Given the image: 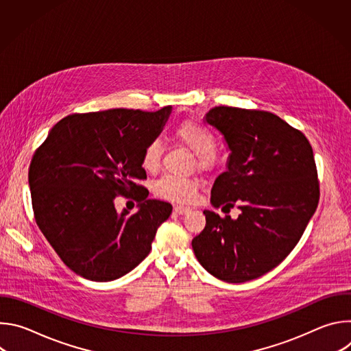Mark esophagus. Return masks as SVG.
<instances>
[{
  "instance_id": "1",
  "label": "esophagus",
  "mask_w": 351,
  "mask_h": 351,
  "mask_svg": "<svg viewBox=\"0 0 351 351\" xmlns=\"http://www.w3.org/2000/svg\"><path fill=\"white\" fill-rule=\"evenodd\" d=\"M173 213L179 214V215H184V214L190 213V208L189 207H182V206H175L173 207Z\"/></svg>"
}]
</instances>
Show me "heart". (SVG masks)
Instances as JSON below:
<instances>
[{"label": "heart", "mask_w": 351, "mask_h": 351, "mask_svg": "<svg viewBox=\"0 0 351 351\" xmlns=\"http://www.w3.org/2000/svg\"><path fill=\"white\" fill-rule=\"evenodd\" d=\"M175 137L184 144L197 156L198 165L207 168L214 161V152L217 141L213 133L194 121H184L175 129ZM162 157V147L160 141H149L141 154V167L147 172L158 169ZM197 182L189 178H180L176 175H164L154 184L157 195L171 199L176 203H190L197 193Z\"/></svg>", "instance_id": "heart-1"}]
</instances>
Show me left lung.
<instances>
[{
	"instance_id": "8db88e82",
	"label": "left lung",
	"mask_w": 351,
	"mask_h": 351,
	"mask_svg": "<svg viewBox=\"0 0 351 351\" xmlns=\"http://www.w3.org/2000/svg\"><path fill=\"white\" fill-rule=\"evenodd\" d=\"M204 122L223 136L229 149L211 204H237L241 213L232 219L206 210L207 223L193 239V252L221 280H253L289 256L317 210L313 147L302 132L265 111L214 107Z\"/></svg>"
}]
</instances>
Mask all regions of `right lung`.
I'll return each instance as SVG.
<instances>
[{"label": "right lung", "mask_w": 351, "mask_h": 351, "mask_svg": "<svg viewBox=\"0 0 351 351\" xmlns=\"http://www.w3.org/2000/svg\"><path fill=\"white\" fill-rule=\"evenodd\" d=\"M172 107L156 112L114 108L73 114L49 130L36 149L29 186L36 222L75 274L115 280L149 253L172 206L147 198L144 147L162 132ZM138 193L139 210L118 213L114 197Z\"/></svg>", "instance_id": "add662e5"}]
</instances>
